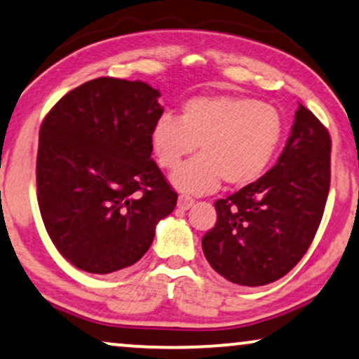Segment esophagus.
<instances>
[{"instance_id": "1", "label": "esophagus", "mask_w": 359, "mask_h": 359, "mask_svg": "<svg viewBox=\"0 0 359 359\" xmlns=\"http://www.w3.org/2000/svg\"><path fill=\"white\" fill-rule=\"evenodd\" d=\"M194 198H191V196H189V195H179V201H177V206L180 210H189L191 205H194Z\"/></svg>"}]
</instances>
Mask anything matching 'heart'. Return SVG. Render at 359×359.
<instances>
[{"label":"heart","mask_w":359,"mask_h":359,"mask_svg":"<svg viewBox=\"0 0 359 359\" xmlns=\"http://www.w3.org/2000/svg\"><path fill=\"white\" fill-rule=\"evenodd\" d=\"M281 140L283 120L273 105L232 94L187 100L179 118L163 114L151 128V148L165 170L180 168L199 146L201 154L170 179L191 195L210 194L221 180L239 189L260 179Z\"/></svg>","instance_id":"obj_1"}]
</instances>
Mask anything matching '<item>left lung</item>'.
I'll use <instances>...</instances> for the list:
<instances>
[{"mask_svg":"<svg viewBox=\"0 0 359 359\" xmlns=\"http://www.w3.org/2000/svg\"><path fill=\"white\" fill-rule=\"evenodd\" d=\"M332 140L299 104L278 163L259 180L215 203L218 219L201 239L215 271L241 286H264L296 266L324 215Z\"/></svg>","mask_w":359,"mask_h":359,"instance_id":"left-lung-1","label":"left lung"}]
</instances>
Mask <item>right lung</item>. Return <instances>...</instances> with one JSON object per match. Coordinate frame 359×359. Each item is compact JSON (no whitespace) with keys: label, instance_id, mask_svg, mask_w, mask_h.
<instances>
[{"label":"right lung","instance_id":"right-lung-1","mask_svg":"<svg viewBox=\"0 0 359 359\" xmlns=\"http://www.w3.org/2000/svg\"><path fill=\"white\" fill-rule=\"evenodd\" d=\"M159 95L141 81L97 78L63 95L40 125V215L79 270L107 275L136 264L177 205L151 159Z\"/></svg>","mask_w":359,"mask_h":359}]
</instances>
